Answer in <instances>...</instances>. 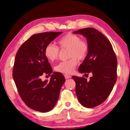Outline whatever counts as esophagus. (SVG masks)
<instances>
[{"instance_id":"34e87169","label":"esophagus","mask_w":130,"mask_h":130,"mask_svg":"<svg viewBox=\"0 0 130 130\" xmlns=\"http://www.w3.org/2000/svg\"><path fill=\"white\" fill-rule=\"evenodd\" d=\"M72 76H71L70 75H68V74H64V77L66 79H69V78H70Z\"/></svg>"}]
</instances>
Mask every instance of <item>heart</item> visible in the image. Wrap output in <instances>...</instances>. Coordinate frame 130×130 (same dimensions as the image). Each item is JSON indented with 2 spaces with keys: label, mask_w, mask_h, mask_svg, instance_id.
<instances>
[{
  "label": "heart",
  "mask_w": 130,
  "mask_h": 130,
  "mask_svg": "<svg viewBox=\"0 0 130 130\" xmlns=\"http://www.w3.org/2000/svg\"><path fill=\"white\" fill-rule=\"evenodd\" d=\"M60 49H69L68 57L70 59L61 61L54 67V70L60 73L71 74L78 63L77 59L83 61L89 53V47L86 41L81 40L79 35L69 33L62 37L58 41ZM60 49L52 43L48 44L44 49V54L49 61H54L58 57Z\"/></svg>",
  "instance_id": "heart-1"
}]
</instances>
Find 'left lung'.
Listing matches in <instances>:
<instances>
[{
	"instance_id": "8db88e82",
	"label": "left lung",
	"mask_w": 130,
	"mask_h": 130,
	"mask_svg": "<svg viewBox=\"0 0 130 130\" xmlns=\"http://www.w3.org/2000/svg\"><path fill=\"white\" fill-rule=\"evenodd\" d=\"M86 37L89 47V53L79 68L81 73L88 76H72L76 82V93L83 106L93 108L102 104L112 90L117 79V58L111 42L98 30L86 28L74 31Z\"/></svg>"
}]
</instances>
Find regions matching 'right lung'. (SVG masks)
Wrapping results in <instances>:
<instances>
[{"instance_id":"add662e5","label":"right lung","mask_w":130,"mask_h":130,"mask_svg":"<svg viewBox=\"0 0 130 130\" xmlns=\"http://www.w3.org/2000/svg\"><path fill=\"white\" fill-rule=\"evenodd\" d=\"M61 33L45 32L32 35L21 45L16 54L12 73L14 82L22 100L35 111L46 112L52 109L66 80L60 73H52L44 54L45 46ZM45 74L51 75L50 81L42 80V76Z\"/></svg>"}]
</instances>
